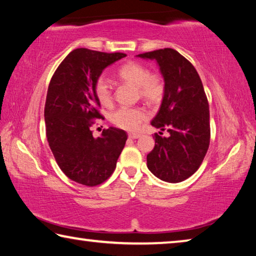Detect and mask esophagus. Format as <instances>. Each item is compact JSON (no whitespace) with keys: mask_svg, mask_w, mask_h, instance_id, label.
Wrapping results in <instances>:
<instances>
[{"mask_svg":"<svg viewBox=\"0 0 256 256\" xmlns=\"http://www.w3.org/2000/svg\"><path fill=\"white\" fill-rule=\"evenodd\" d=\"M141 136L138 133H128V138H140Z\"/></svg>","mask_w":256,"mask_h":256,"instance_id":"34e87169","label":"esophagus"}]
</instances>
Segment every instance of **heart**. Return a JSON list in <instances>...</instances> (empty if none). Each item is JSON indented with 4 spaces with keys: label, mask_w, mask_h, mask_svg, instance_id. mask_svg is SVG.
Here are the masks:
<instances>
[{
    "label": "heart",
    "mask_w": 256,
    "mask_h": 256,
    "mask_svg": "<svg viewBox=\"0 0 256 256\" xmlns=\"http://www.w3.org/2000/svg\"><path fill=\"white\" fill-rule=\"evenodd\" d=\"M120 79L138 86L140 96L146 100L156 102L162 98L164 84L160 76L150 74L144 66L136 62H128L120 66L118 71ZM94 94L99 102L110 106L112 102V88L105 76H100L94 84ZM148 118V114L140 107H122L110 115L112 123L126 131H136L141 123Z\"/></svg>",
    "instance_id": "heart-1"
}]
</instances>
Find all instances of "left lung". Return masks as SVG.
I'll list each match as a JSON object with an SVG mask.
<instances>
[{
  "label": "left lung",
  "mask_w": 256,
  "mask_h": 256,
  "mask_svg": "<svg viewBox=\"0 0 256 256\" xmlns=\"http://www.w3.org/2000/svg\"><path fill=\"white\" fill-rule=\"evenodd\" d=\"M157 62L164 92L151 125L170 136L154 134V148L146 156V166L159 180L180 183L196 172L210 144L209 104L196 68L172 48L138 54Z\"/></svg>",
  "instance_id": "1"
}]
</instances>
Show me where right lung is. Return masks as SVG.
Listing matches in <instances>:
<instances>
[{
	"instance_id": "obj_1",
	"label": "right lung",
	"mask_w": 256,
	"mask_h": 256,
	"mask_svg": "<svg viewBox=\"0 0 256 256\" xmlns=\"http://www.w3.org/2000/svg\"><path fill=\"white\" fill-rule=\"evenodd\" d=\"M123 53L86 48L72 50L50 82L45 104L46 136L56 162L68 178L86 186L105 182L128 140L120 128L104 130L94 138L92 120L100 118L94 84L102 71L123 58Z\"/></svg>"
}]
</instances>
